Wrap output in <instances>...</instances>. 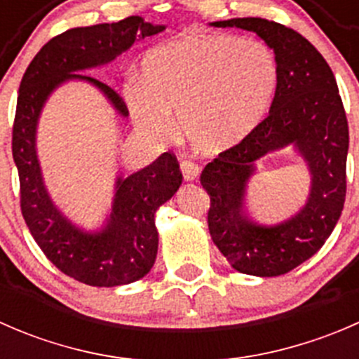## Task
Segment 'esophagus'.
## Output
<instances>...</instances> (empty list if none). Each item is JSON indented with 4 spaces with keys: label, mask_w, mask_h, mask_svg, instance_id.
Segmentation results:
<instances>
[{
    "label": "esophagus",
    "mask_w": 359,
    "mask_h": 359,
    "mask_svg": "<svg viewBox=\"0 0 359 359\" xmlns=\"http://www.w3.org/2000/svg\"><path fill=\"white\" fill-rule=\"evenodd\" d=\"M180 172H182L184 180H187V182H193V180H196L198 175H200V166H198L196 163L184 159V161L180 163Z\"/></svg>",
    "instance_id": "34e87169"
}]
</instances>
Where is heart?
<instances>
[{
  "label": "heart",
  "mask_w": 359,
  "mask_h": 359,
  "mask_svg": "<svg viewBox=\"0 0 359 359\" xmlns=\"http://www.w3.org/2000/svg\"><path fill=\"white\" fill-rule=\"evenodd\" d=\"M276 90L278 64L264 43L189 32L147 50L140 83H128L123 95L142 133L163 139L177 114L184 139L215 156L255 132Z\"/></svg>",
  "instance_id": "1"
}]
</instances>
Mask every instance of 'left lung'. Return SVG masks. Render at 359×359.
<instances>
[{
  "label": "left lung",
  "instance_id": "obj_1",
  "mask_svg": "<svg viewBox=\"0 0 359 359\" xmlns=\"http://www.w3.org/2000/svg\"><path fill=\"white\" fill-rule=\"evenodd\" d=\"M212 25L240 27L264 39L276 55L278 90L269 116L255 132L201 172V186L210 196V236L240 273L280 276L323 247L340 219L349 149L346 111L330 66L302 34L259 17ZM288 145L296 147L310 168L308 201L290 219L264 226L248 215V182L257 158Z\"/></svg>",
  "mask_w": 359,
  "mask_h": 359
}]
</instances>
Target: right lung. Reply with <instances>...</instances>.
Here are the masks:
<instances>
[{"label": "right lung", "mask_w": 359, "mask_h": 359, "mask_svg": "<svg viewBox=\"0 0 359 359\" xmlns=\"http://www.w3.org/2000/svg\"><path fill=\"white\" fill-rule=\"evenodd\" d=\"M161 31L165 25H153L137 15L112 24L69 29L36 53L20 81L12 153L19 170L24 220L50 262L90 287L128 285L149 273L158 253L154 215L182 184L179 161L172 153H163L126 179L118 177L104 227L85 231L53 205L43 182L36 154L39 116L59 86L67 81H86L99 88L116 112L126 118L128 109L111 86L79 72L106 66L135 41Z\"/></svg>", "instance_id": "add662e5"}]
</instances>
